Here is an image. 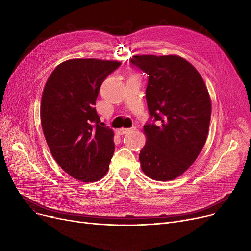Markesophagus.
I'll use <instances>...</instances> for the list:
<instances>
[{
	"instance_id": "1",
	"label": "esophagus",
	"mask_w": 251,
	"mask_h": 251,
	"mask_svg": "<svg viewBox=\"0 0 251 251\" xmlns=\"http://www.w3.org/2000/svg\"><path fill=\"white\" fill-rule=\"evenodd\" d=\"M135 130H136L135 127H132V128H122V129H120V132L122 134H126V133L133 132V131H135Z\"/></svg>"
}]
</instances>
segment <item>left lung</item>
<instances>
[{
  "label": "left lung",
  "mask_w": 251,
  "mask_h": 251,
  "mask_svg": "<svg viewBox=\"0 0 251 251\" xmlns=\"http://www.w3.org/2000/svg\"><path fill=\"white\" fill-rule=\"evenodd\" d=\"M147 72V101L157 124L143 127L141 170L155 181L181 176L195 162L207 138L212 101L200 72L177 55H135L130 60Z\"/></svg>",
  "instance_id": "left-lung-1"
}]
</instances>
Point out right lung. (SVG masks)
<instances>
[{"mask_svg":"<svg viewBox=\"0 0 251 251\" xmlns=\"http://www.w3.org/2000/svg\"><path fill=\"white\" fill-rule=\"evenodd\" d=\"M121 62L70 59L48 78L41 122L50 151L76 180L97 182L109 171L115 151L114 131L100 125L96 100L102 81Z\"/></svg>","mask_w":251,"mask_h":251,"instance_id":"1","label":"right lung"}]
</instances>
